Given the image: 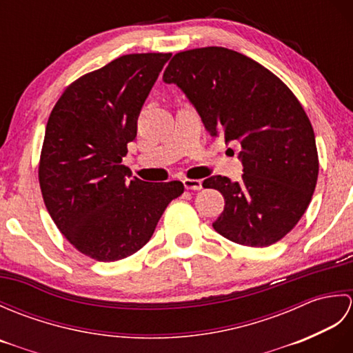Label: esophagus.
Segmentation results:
<instances>
[{
  "label": "esophagus",
  "mask_w": 353,
  "mask_h": 353,
  "mask_svg": "<svg viewBox=\"0 0 353 353\" xmlns=\"http://www.w3.org/2000/svg\"><path fill=\"white\" fill-rule=\"evenodd\" d=\"M183 185L186 190H192V191H199L203 188V182L199 181V179H185Z\"/></svg>",
  "instance_id": "1"
}]
</instances>
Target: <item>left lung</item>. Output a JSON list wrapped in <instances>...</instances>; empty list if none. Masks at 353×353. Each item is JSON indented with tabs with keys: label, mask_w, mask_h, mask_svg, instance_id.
Segmentation results:
<instances>
[{
	"label": "left lung",
	"mask_w": 353,
	"mask_h": 353,
	"mask_svg": "<svg viewBox=\"0 0 353 353\" xmlns=\"http://www.w3.org/2000/svg\"><path fill=\"white\" fill-rule=\"evenodd\" d=\"M162 80L181 89L211 137L241 144L243 181L203 182L226 201L214 229L243 245L279 241L302 219L319 176L316 137L302 104L273 72L223 47L177 52Z\"/></svg>",
	"instance_id": "1"
}]
</instances>
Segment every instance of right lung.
Returning <instances> with one entry per match:
<instances>
[{"label": "right lung", "mask_w": 353, "mask_h": 353, "mask_svg": "<svg viewBox=\"0 0 353 353\" xmlns=\"http://www.w3.org/2000/svg\"><path fill=\"white\" fill-rule=\"evenodd\" d=\"M171 54H127L65 89L48 118L39 163L45 206L86 256L114 262L148 243L179 181L148 183L123 165L138 117Z\"/></svg>", "instance_id": "right-lung-1"}]
</instances>
